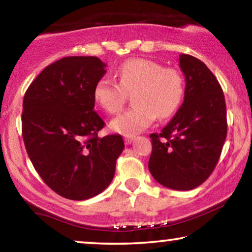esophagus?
Instances as JSON below:
<instances>
[{
  "mask_svg": "<svg viewBox=\"0 0 252 252\" xmlns=\"http://www.w3.org/2000/svg\"><path fill=\"white\" fill-rule=\"evenodd\" d=\"M133 140H134V136H125V139H124L126 144H130L133 142Z\"/></svg>",
  "mask_w": 252,
  "mask_h": 252,
  "instance_id": "obj_1",
  "label": "esophagus"
}]
</instances>
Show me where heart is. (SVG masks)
<instances>
[{
	"mask_svg": "<svg viewBox=\"0 0 252 252\" xmlns=\"http://www.w3.org/2000/svg\"><path fill=\"white\" fill-rule=\"evenodd\" d=\"M118 80L101 78L93 89L96 104L105 112L117 113L125 103L126 93H132L134 106L116 117L110 127L130 136L148 128L158 116L167 118L180 106L185 96V81L175 68L163 67L146 58H130L115 71Z\"/></svg>",
	"mask_w": 252,
	"mask_h": 252,
	"instance_id": "heart-1",
	"label": "heart"
}]
</instances>
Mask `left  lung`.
I'll use <instances>...</instances> for the list:
<instances>
[{"label": "left lung", "instance_id": "8db88e82", "mask_svg": "<svg viewBox=\"0 0 252 252\" xmlns=\"http://www.w3.org/2000/svg\"><path fill=\"white\" fill-rule=\"evenodd\" d=\"M185 74V98L178 112L153 142L149 171L158 184L190 190L210 177L227 135L226 103L215 74L190 55L179 56Z\"/></svg>", "mask_w": 252, "mask_h": 252}]
</instances>
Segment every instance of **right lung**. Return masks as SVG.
<instances>
[{
  "mask_svg": "<svg viewBox=\"0 0 252 252\" xmlns=\"http://www.w3.org/2000/svg\"><path fill=\"white\" fill-rule=\"evenodd\" d=\"M94 56L64 57L30 85L23 101V139L34 168L58 195L84 201L111 184L125 144L119 134L98 137L104 122L93 89L106 73Z\"/></svg>",
  "mask_w": 252,
  "mask_h": 252,
  "instance_id": "1",
  "label": "right lung"
}]
</instances>
